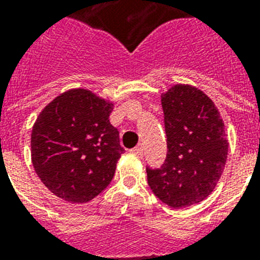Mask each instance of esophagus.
<instances>
[{
	"label": "esophagus",
	"mask_w": 260,
	"mask_h": 260,
	"mask_svg": "<svg viewBox=\"0 0 260 260\" xmlns=\"http://www.w3.org/2000/svg\"><path fill=\"white\" fill-rule=\"evenodd\" d=\"M131 152L135 155H138V156H143V148L142 147H135V148H132L131 150Z\"/></svg>",
	"instance_id": "obj_1"
}]
</instances>
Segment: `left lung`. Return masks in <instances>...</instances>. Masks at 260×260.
Masks as SVG:
<instances>
[{
    "label": "left lung",
    "mask_w": 260,
    "mask_h": 260,
    "mask_svg": "<svg viewBox=\"0 0 260 260\" xmlns=\"http://www.w3.org/2000/svg\"><path fill=\"white\" fill-rule=\"evenodd\" d=\"M167 156L160 169L147 167L154 194L171 208L204 201L225 167L228 140L214 102L202 90L177 83L162 94Z\"/></svg>",
    "instance_id": "left-lung-1"
}]
</instances>
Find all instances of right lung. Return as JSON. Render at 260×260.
<instances>
[{
  "label": "right lung",
  "mask_w": 260,
  "mask_h": 260,
  "mask_svg": "<svg viewBox=\"0 0 260 260\" xmlns=\"http://www.w3.org/2000/svg\"><path fill=\"white\" fill-rule=\"evenodd\" d=\"M113 106L90 90L70 89L40 112L30 134V158L56 197L85 204L113 179L124 152L109 121Z\"/></svg>",
  "instance_id": "add662e5"
}]
</instances>
